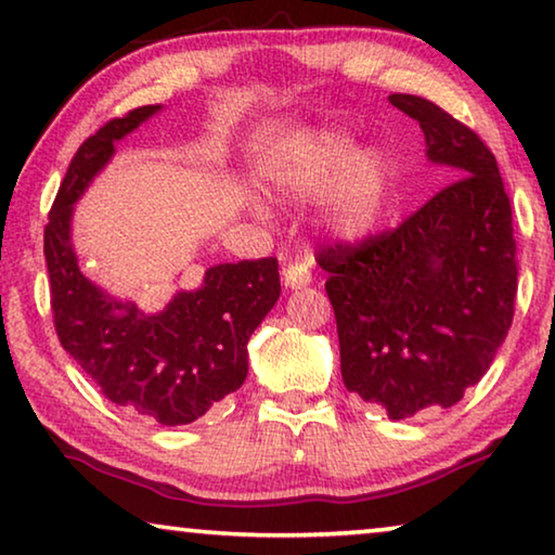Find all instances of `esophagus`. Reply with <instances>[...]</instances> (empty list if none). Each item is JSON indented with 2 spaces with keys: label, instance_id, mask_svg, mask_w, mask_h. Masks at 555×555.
<instances>
[{
  "label": "esophagus",
  "instance_id": "1",
  "mask_svg": "<svg viewBox=\"0 0 555 555\" xmlns=\"http://www.w3.org/2000/svg\"><path fill=\"white\" fill-rule=\"evenodd\" d=\"M311 281V271L307 261H288L284 267V284L288 288H301Z\"/></svg>",
  "mask_w": 555,
  "mask_h": 555
}]
</instances>
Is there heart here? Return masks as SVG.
Returning <instances> with one entry per match:
<instances>
[{"label": "heart", "instance_id": "obj_1", "mask_svg": "<svg viewBox=\"0 0 555 555\" xmlns=\"http://www.w3.org/2000/svg\"><path fill=\"white\" fill-rule=\"evenodd\" d=\"M352 153V140L337 132L307 135L276 155L274 181L296 196H314L330 182L322 203L324 223L339 236H362L379 221L389 193V163L377 147Z\"/></svg>", "mask_w": 555, "mask_h": 555}]
</instances>
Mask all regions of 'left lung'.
Here are the masks:
<instances>
[{
	"instance_id": "obj_1",
	"label": "left lung",
	"mask_w": 555,
	"mask_h": 555,
	"mask_svg": "<svg viewBox=\"0 0 555 555\" xmlns=\"http://www.w3.org/2000/svg\"><path fill=\"white\" fill-rule=\"evenodd\" d=\"M425 132L427 158L457 181L395 229L317 251L334 307L341 379L392 420L452 408L511 330L518 259L495 155L465 122L417 95H389Z\"/></svg>"
}]
</instances>
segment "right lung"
Segmentation results:
<instances>
[{"label":"right lung","mask_w":555,"mask_h":555,"mask_svg":"<svg viewBox=\"0 0 555 555\" xmlns=\"http://www.w3.org/2000/svg\"><path fill=\"white\" fill-rule=\"evenodd\" d=\"M143 105L107 120L77 147L44 225L50 307L60 345L107 400L160 425H189L236 392L248 374V339L281 292L276 256L218 263L198 292L160 314L115 301L90 284L69 244L73 203L111 160L113 143L151 118Z\"/></svg>","instance_id":"1"}]
</instances>
